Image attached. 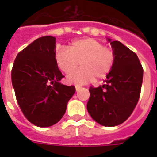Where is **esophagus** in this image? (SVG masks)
Listing matches in <instances>:
<instances>
[{"label":"esophagus","mask_w":157,"mask_h":157,"mask_svg":"<svg viewBox=\"0 0 157 157\" xmlns=\"http://www.w3.org/2000/svg\"><path fill=\"white\" fill-rule=\"evenodd\" d=\"M81 89H82V87H81V86H77V85H76V91L80 90H81Z\"/></svg>","instance_id":"esophagus-1"}]
</instances>
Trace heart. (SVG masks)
Returning <instances> with one entry per match:
<instances>
[{
    "label": "heart",
    "mask_w": 157,
    "mask_h": 157,
    "mask_svg": "<svg viewBox=\"0 0 157 157\" xmlns=\"http://www.w3.org/2000/svg\"><path fill=\"white\" fill-rule=\"evenodd\" d=\"M58 66L64 73L70 74L78 67L82 68L67 76L70 83H88L94 79L105 78L112 69L115 53L112 48L94 38L86 37L74 40L67 47H61L55 54Z\"/></svg>",
    "instance_id": "b5f03b06"
}]
</instances>
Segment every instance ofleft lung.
<instances>
[{
  "instance_id": "1",
  "label": "left lung",
  "mask_w": 157,
  "mask_h": 157,
  "mask_svg": "<svg viewBox=\"0 0 157 157\" xmlns=\"http://www.w3.org/2000/svg\"><path fill=\"white\" fill-rule=\"evenodd\" d=\"M115 53L114 65L105 84L90 86L87 110L103 126H116L125 121L134 112L141 93L144 69L137 54L117 40L111 41Z\"/></svg>"
}]
</instances>
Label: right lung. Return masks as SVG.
<instances>
[{
	"instance_id": "add662e5",
	"label": "right lung",
	"mask_w": 157,
	"mask_h": 157,
	"mask_svg": "<svg viewBox=\"0 0 157 157\" xmlns=\"http://www.w3.org/2000/svg\"><path fill=\"white\" fill-rule=\"evenodd\" d=\"M55 37L42 36L18 53L11 71L16 99L27 119L49 127L63 117L75 86L60 83L64 76L55 60Z\"/></svg>"
}]
</instances>
